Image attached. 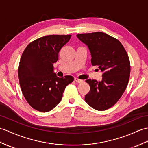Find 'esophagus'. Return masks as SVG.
I'll use <instances>...</instances> for the list:
<instances>
[{
	"instance_id": "obj_1",
	"label": "esophagus",
	"mask_w": 148,
	"mask_h": 148,
	"mask_svg": "<svg viewBox=\"0 0 148 148\" xmlns=\"http://www.w3.org/2000/svg\"><path fill=\"white\" fill-rule=\"evenodd\" d=\"M74 80H75V82H77V83H81V82H83V81H82V80L79 79H77V78H75V79H74Z\"/></svg>"
}]
</instances>
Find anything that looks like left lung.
Instances as JSON below:
<instances>
[{
	"label": "left lung",
	"instance_id": "left-lung-1",
	"mask_svg": "<svg viewBox=\"0 0 148 148\" xmlns=\"http://www.w3.org/2000/svg\"><path fill=\"white\" fill-rule=\"evenodd\" d=\"M76 36L88 46L92 66H98L103 72L100 81L86 80L90 91L86 95L85 101L97 110H105L117 102L128 84L130 72L128 55L118 40L106 33L95 32Z\"/></svg>",
	"mask_w": 148,
	"mask_h": 148
}]
</instances>
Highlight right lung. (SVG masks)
Returning <instances> with one entry per match:
<instances>
[{
    "label": "right lung",
    "instance_id": "1",
    "mask_svg": "<svg viewBox=\"0 0 148 148\" xmlns=\"http://www.w3.org/2000/svg\"><path fill=\"white\" fill-rule=\"evenodd\" d=\"M71 35H49L33 41L26 47L18 69L23 94L33 108L42 112L51 110L60 102L71 75L58 77L53 71L58 52Z\"/></svg>",
    "mask_w": 148,
    "mask_h": 148
}]
</instances>
